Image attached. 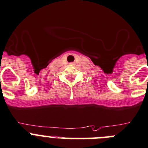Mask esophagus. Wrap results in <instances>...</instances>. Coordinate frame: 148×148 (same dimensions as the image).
I'll list each match as a JSON object with an SVG mask.
<instances>
[{"mask_svg": "<svg viewBox=\"0 0 148 148\" xmlns=\"http://www.w3.org/2000/svg\"><path fill=\"white\" fill-rule=\"evenodd\" d=\"M69 64H70V65H71V66H72V65H74V63H69Z\"/></svg>", "mask_w": 148, "mask_h": 148, "instance_id": "1", "label": "esophagus"}]
</instances>
